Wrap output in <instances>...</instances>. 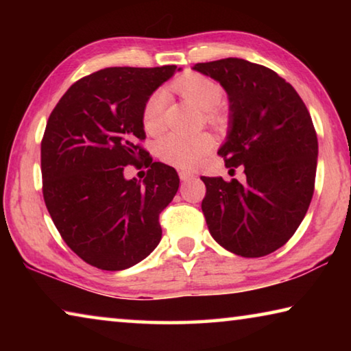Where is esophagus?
<instances>
[{
  "instance_id": "34e87169",
  "label": "esophagus",
  "mask_w": 351,
  "mask_h": 351,
  "mask_svg": "<svg viewBox=\"0 0 351 351\" xmlns=\"http://www.w3.org/2000/svg\"><path fill=\"white\" fill-rule=\"evenodd\" d=\"M180 178H181V181H189V180H193L195 173H193V171H189V170H181Z\"/></svg>"
}]
</instances>
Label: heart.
Wrapping results in <instances>:
<instances>
[{
	"label": "heart",
	"instance_id": "1",
	"mask_svg": "<svg viewBox=\"0 0 351 351\" xmlns=\"http://www.w3.org/2000/svg\"><path fill=\"white\" fill-rule=\"evenodd\" d=\"M175 90L206 111L210 122H218L217 108L223 100V88L215 80L204 75L181 77L173 83ZM167 105V94L159 90L147 99L142 110V125L147 133H158L164 127V111ZM213 148V138L207 133L186 134L171 132L158 142V154L164 162L180 169H190L199 164Z\"/></svg>",
	"mask_w": 351,
	"mask_h": 351
}]
</instances>
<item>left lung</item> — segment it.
I'll return each instance as SVG.
<instances>
[{
  "instance_id": "8db88e82",
  "label": "left lung",
  "mask_w": 351,
  "mask_h": 351,
  "mask_svg": "<svg viewBox=\"0 0 351 351\" xmlns=\"http://www.w3.org/2000/svg\"><path fill=\"white\" fill-rule=\"evenodd\" d=\"M229 97V132L218 150L226 167L243 165L246 182L201 176V209L218 245L241 257L282 247L310 207L317 136L304 100L274 71L243 58L197 63Z\"/></svg>"
}]
</instances>
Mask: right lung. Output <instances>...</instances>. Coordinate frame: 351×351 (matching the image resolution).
Instances as JSON below:
<instances>
[{
	"mask_svg": "<svg viewBox=\"0 0 351 351\" xmlns=\"http://www.w3.org/2000/svg\"><path fill=\"white\" fill-rule=\"evenodd\" d=\"M175 71V64L100 69L71 85L47 119L41 141L47 212L64 243L99 269H127L161 241L159 213L180 176L153 162L139 142L147 99ZM127 165H145L146 180H125Z\"/></svg>",
	"mask_w": 351,
	"mask_h": 351,
	"instance_id": "right-lung-1",
	"label": "right lung"
}]
</instances>
